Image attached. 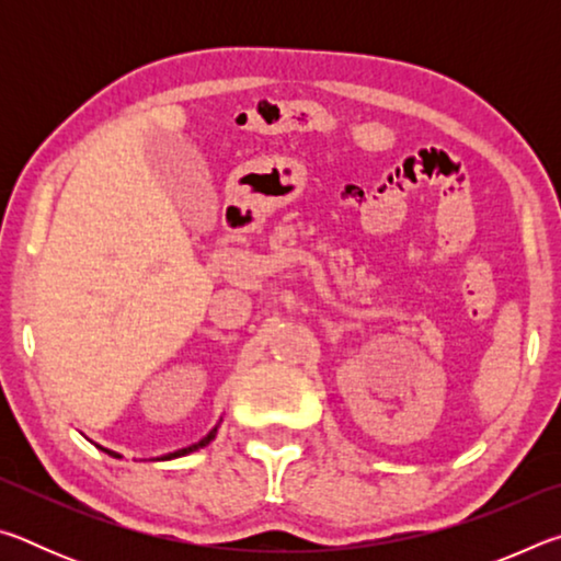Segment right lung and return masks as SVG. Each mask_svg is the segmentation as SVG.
Masks as SVG:
<instances>
[{"instance_id":"right-lung-1","label":"right lung","mask_w":561,"mask_h":561,"mask_svg":"<svg viewBox=\"0 0 561 561\" xmlns=\"http://www.w3.org/2000/svg\"><path fill=\"white\" fill-rule=\"evenodd\" d=\"M215 433H217V428H213L210 433H207L205 435V438L201 440V443H195V445H190V448H183V450H175V453H168V455H163V458H160V460H170V458H180V455H187V453H195V450H201V448H205V445L207 443H210L213 438H215ZM96 448H101V445H96ZM103 453H108L111 455V458H121V455L118 453H113V450H108V448H101Z\"/></svg>"}]
</instances>
